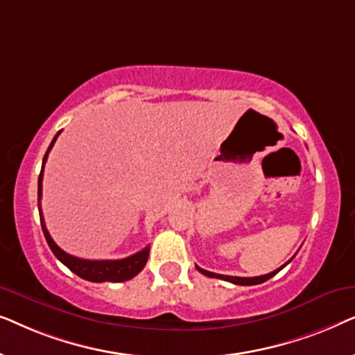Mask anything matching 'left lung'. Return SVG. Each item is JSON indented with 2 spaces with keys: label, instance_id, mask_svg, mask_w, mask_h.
Listing matches in <instances>:
<instances>
[{
  "label": "left lung",
  "instance_id": "1",
  "mask_svg": "<svg viewBox=\"0 0 355 355\" xmlns=\"http://www.w3.org/2000/svg\"><path fill=\"white\" fill-rule=\"evenodd\" d=\"M294 259V257H293ZM291 259V260H293ZM289 260V261H291ZM288 261V263H289ZM288 263H284L283 266H279L278 270H275V271H271V273H268V275H263V276H255V278H241V276H226V275H218V273H211V271H207V270H203V268H200V266H197V270L200 271L202 275H205V276H208V278H218V279H225V281H230V283H232V284H239V286H254V284H260V283H265V281H268L270 278H273V276L278 273V271H281L284 268L286 265Z\"/></svg>",
  "mask_w": 355,
  "mask_h": 355
}]
</instances>
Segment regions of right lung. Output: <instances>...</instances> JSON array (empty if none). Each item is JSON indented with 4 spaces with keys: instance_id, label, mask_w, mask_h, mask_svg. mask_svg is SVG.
Masks as SVG:
<instances>
[{
    "instance_id": "1",
    "label": "right lung",
    "mask_w": 355,
    "mask_h": 355,
    "mask_svg": "<svg viewBox=\"0 0 355 355\" xmlns=\"http://www.w3.org/2000/svg\"><path fill=\"white\" fill-rule=\"evenodd\" d=\"M58 132L55 135V139L51 140L50 147H48L45 157H43V163H42V171L40 176H38V211H40V223H42V230L43 234H45V239L50 245V249L53 254L56 255V259L61 261L62 265H66L72 273H76L80 278H84L87 281H92V283H105V281H110V283H123V281H128L134 276H137L140 271L144 270L145 263L148 260V252L150 247L147 245L145 249H142L137 254L128 257V259H121V260H84L79 259V257L69 255L66 254L64 250L60 249L56 245V242L51 239L50 232H48L46 226H45V220H43V213H42V207H40V200H42V181H43V168H45L48 153L53 145H55Z\"/></svg>"
}]
</instances>
